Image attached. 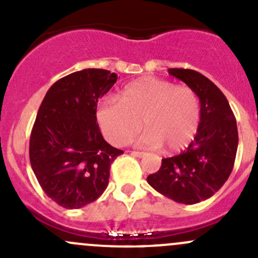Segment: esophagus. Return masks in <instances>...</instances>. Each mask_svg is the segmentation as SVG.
Listing matches in <instances>:
<instances>
[{"label":"esophagus","mask_w":258,"mask_h":258,"mask_svg":"<svg viewBox=\"0 0 258 258\" xmlns=\"http://www.w3.org/2000/svg\"><path fill=\"white\" fill-rule=\"evenodd\" d=\"M132 155L136 156V157H142V156H145V152H141V151H132Z\"/></svg>","instance_id":"1"}]
</instances>
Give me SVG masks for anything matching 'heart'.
I'll return each instance as SVG.
<instances>
[{"mask_svg":"<svg viewBox=\"0 0 258 258\" xmlns=\"http://www.w3.org/2000/svg\"><path fill=\"white\" fill-rule=\"evenodd\" d=\"M201 106L188 86L146 76L122 88L117 101L103 98L96 119L103 136L114 146L128 144L142 128L140 142L151 147L166 146L171 152L183 150L194 141L200 126Z\"/></svg>","mask_w":258,"mask_h":258,"instance_id":"heart-1","label":"heart"}]
</instances>
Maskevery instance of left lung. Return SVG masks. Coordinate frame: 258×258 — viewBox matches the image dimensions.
<instances>
[{"label": "left lung", "instance_id": "1", "mask_svg": "<svg viewBox=\"0 0 258 258\" xmlns=\"http://www.w3.org/2000/svg\"><path fill=\"white\" fill-rule=\"evenodd\" d=\"M197 93L201 116L196 137L186 151L163 158L147 182L163 196L184 205L210 199L232 172L238 145L235 114L222 91L204 75L188 69H170Z\"/></svg>", "mask_w": 258, "mask_h": 258}]
</instances>
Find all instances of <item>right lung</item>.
Returning a JSON list of instances; mask_svg holds the SVG:
<instances>
[{
	"instance_id": "right-lung-1",
	"label": "right lung",
	"mask_w": 258,
	"mask_h": 258,
	"mask_svg": "<svg viewBox=\"0 0 258 258\" xmlns=\"http://www.w3.org/2000/svg\"><path fill=\"white\" fill-rule=\"evenodd\" d=\"M107 70L86 69L62 77L46 93L30 137V162L43 192L64 209L96 201L110 167L123 153L103 139L96 119L98 98L116 83Z\"/></svg>"
}]
</instances>
